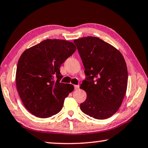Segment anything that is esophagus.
I'll use <instances>...</instances> for the list:
<instances>
[{"mask_svg": "<svg viewBox=\"0 0 148 148\" xmlns=\"http://www.w3.org/2000/svg\"><path fill=\"white\" fill-rule=\"evenodd\" d=\"M79 87V86H78V85H74V89H76V90L78 89Z\"/></svg>", "mask_w": 148, "mask_h": 148, "instance_id": "34e87169", "label": "esophagus"}]
</instances>
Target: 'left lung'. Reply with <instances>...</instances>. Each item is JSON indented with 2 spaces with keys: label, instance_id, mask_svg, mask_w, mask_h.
<instances>
[{
  "label": "left lung",
  "instance_id": "left-lung-1",
  "mask_svg": "<svg viewBox=\"0 0 148 148\" xmlns=\"http://www.w3.org/2000/svg\"><path fill=\"white\" fill-rule=\"evenodd\" d=\"M85 68L80 88L87 99L80 104L84 114L97 119L111 117L121 106L127 91L128 72L119 50L97 37L74 40Z\"/></svg>",
  "mask_w": 148,
  "mask_h": 148
}]
</instances>
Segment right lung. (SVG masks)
<instances>
[{
  "label": "right lung",
  "mask_w": 148,
  "mask_h": 148,
  "mask_svg": "<svg viewBox=\"0 0 148 148\" xmlns=\"http://www.w3.org/2000/svg\"><path fill=\"white\" fill-rule=\"evenodd\" d=\"M71 42L47 39L27 49L17 62V91L27 110L47 118L61 111L73 85L60 83L61 65L76 51Z\"/></svg>",
  "instance_id": "right-lung-1"
}]
</instances>
